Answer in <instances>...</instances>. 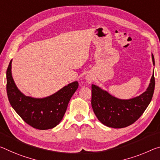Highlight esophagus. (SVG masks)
I'll list each match as a JSON object with an SVG mask.
<instances>
[{
	"label": "esophagus",
	"mask_w": 160,
	"mask_h": 160,
	"mask_svg": "<svg viewBox=\"0 0 160 160\" xmlns=\"http://www.w3.org/2000/svg\"><path fill=\"white\" fill-rule=\"evenodd\" d=\"M85 80H86V81H87L88 83H91V82H92V78L91 77V76H90V75H86Z\"/></svg>",
	"instance_id": "34e87169"
}]
</instances>
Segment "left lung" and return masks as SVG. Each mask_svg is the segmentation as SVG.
<instances>
[{
  "instance_id": "obj_1",
  "label": "left lung",
  "mask_w": 160,
  "mask_h": 160,
  "mask_svg": "<svg viewBox=\"0 0 160 160\" xmlns=\"http://www.w3.org/2000/svg\"><path fill=\"white\" fill-rule=\"evenodd\" d=\"M153 65L154 58L152 54ZM155 80L154 71L145 92L138 97L122 100L100 87L92 85V108L99 121L112 128H123L133 124L140 118L152 98Z\"/></svg>"
}]
</instances>
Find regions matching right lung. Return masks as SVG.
<instances>
[{
	"label": "right lung",
	"mask_w": 160,
	"mask_h": 160,
	"mask_svg": "<svg viewBox=\"0 0 160 160\" xmlns=\"http://www.w3.org/2000/svg\"><path fill=\"white\" fill-rule=\"evenodd\" d=\"M12 60L6 72V90L12 108L25 122L38 130H48L57 126L66 112L70 98L78 88L75 81L52 95L43 98L25 95L19 90L12 76Z\"/></svg>",
	"instance_id": "right-lung-1"
}]
</instances>
